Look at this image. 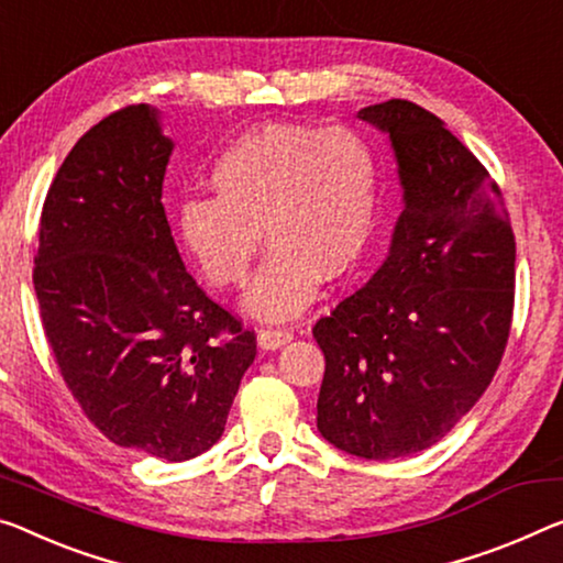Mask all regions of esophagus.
Returning a JSON list of instances; mask_svg holds the SVG:
<instances>
[{"label": "esophagus", "mask_w": 563, "mask_h": 563, "mask_svg": "<svg viewBox=\"0 0 563 563\" xmlns=\"http://www.w3.org/2000/svg\"><path fill=\"white\" fill-rule=\"evenodd\" d=\"M294 340V332L287 327H266V330H258V344L264 350H279L284 344Z\"/></svg>", "instance_id": "esophagus-1"}]
</instances>
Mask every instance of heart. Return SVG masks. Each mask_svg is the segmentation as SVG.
Returning <instances> with one entry per match:
<instances>
[{"label": "heart", "mask_w": 563, "mask_h": 563, "mask_svg": "<svg viewBox=\"0 0 563 563\" xmlns=\"http://www.w3.org/2000/svg\"><path fill=\"white\" fill-rule=\"evenodd\" d=\"M213 198H188L178 236L216 289L246 282L262 246L269 256L246 291L252 317L279 322L299 314L319 282L347 276L377 227L383 166L365 135L264 123L216 155Z\"/></svg>", "instance_id": "1"}]
</instances>
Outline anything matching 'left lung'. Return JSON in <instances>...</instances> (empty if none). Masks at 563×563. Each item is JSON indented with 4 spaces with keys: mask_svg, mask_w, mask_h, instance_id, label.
I'll list each match as a JSON object with an SVG mask.
<instances>
[{
    "mask_svg": "<svg viewBox=\"0 0 563 563\" xmlns=\"http://www.w3.org/2000/svg\"><path fill=\"white\" fill-rule=\"evenodd\" d=\"M357 115L390 133L405 211L385 264L311 330L317 428L390 461L435 445L490 385L511 334L516 239L498 184L443 120L410 100Z\"/></svg>",
    "mask_w": 563,
    "mask_h": 563,
    "instance_id": "1",
    "label": "left lung"
}]
</instances>
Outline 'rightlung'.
<instances>
[{"label": "right lung", "instance_id": "obj_1", "mask_svg": "<svg viewBox=\"0 0 563 563\" xmlns=\"http://www.w3.org/2000/svg\"><path fill=\"white\" fill-rule=\"evenodd\" d=\"M170 151L148 106L92 125L47 191L32 282L59 375L92 426L180 463L221 438L256 334L180 262L161 203Z\"/></svg>", "mask_w": 563, "mask_h": 563}]
</instances>
